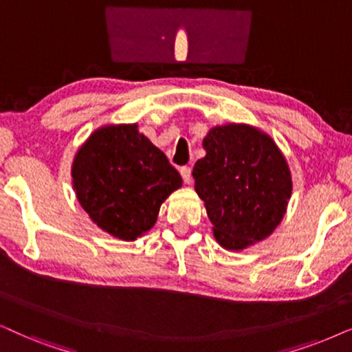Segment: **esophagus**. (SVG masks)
I'll list each match as a JSON object with an SVG mask.
<instances>
[{"label":"esophagus","instance_id":"esophagus-1","mask_svg":"<svg viewBox=\"0 0 352 352\" xmlns=\"http://www.w3.org/2000/svg\"><path fill=\"white\" fill-rule=\"evenodd\" d=\"M180 173H182V179H184L185 184H191V167H188V166L182 167Z\"/></svg>","mask_w":352,"mask_h":352}]
</instances>
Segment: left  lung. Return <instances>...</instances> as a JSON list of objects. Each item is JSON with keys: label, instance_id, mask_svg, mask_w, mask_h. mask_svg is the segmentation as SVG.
<instances>
[{"label": "left lung", "instance_id": "obj_1", "mask_svg": "<svg viewBox=\"0 0 352 352\" xmlns=\"http://www.w3.org/2000/svg\"><path fill=\"white\" fill-rule=\"evenodd\" d=\"M195 190L212 232L226 250H243L273 234L286 214L292 179L286 159L266 133L250 124H222L203 140Z\"/></svg>", "mask_w": 352, "mask_h": 352}]
</instances>
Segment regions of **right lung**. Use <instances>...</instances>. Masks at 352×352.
Here are the masks:
<instances>
[{
  "mask_svg": "<svg viewBox=\"0 0 352 352\" xmlns=\"http://www.w3.org/2000/svg\"><path fill=\"white\" fill-rule=\"evenodd\" d=\"M73 186L89 217L113 237L136 240L157 221L182 177L138 124H107L74 155Z\"/></svg>",
  "mask_w": 352,
  "mask_h": 352,
  "instance_id": "obj_1",
  "label": "right lung"
}]
</instances>
